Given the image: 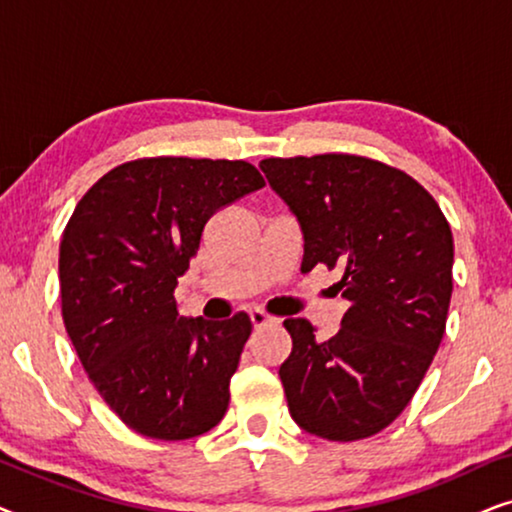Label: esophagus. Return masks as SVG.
Instances as JSON below:
<instances>
[{
  "mask_svg": "<svg viewBox=\"0 0 512 512\" xmlns=\"http://www.w3.org/2000/svg\"><path fill=\"white\" fill-rule=\"evenodd\" d=\"M249 317H251V324H254L256 331H261V328H268V326H277V324H279V319L268 317V314L261 312V310L249 312Z\"/></svg>",
  "mask_w": 512,
  "mask_h": 512,
  "instance_id": "1",
  "label": "esophagus"
}]
</instances>
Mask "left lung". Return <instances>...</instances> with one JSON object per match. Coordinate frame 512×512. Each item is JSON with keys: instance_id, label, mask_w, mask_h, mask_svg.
<instances>
[{"instance_id": "1", "label": "left lung", "mask_w": 512, "mask_h": 512, "mask_svg": "<svg viewBox=\"0 0 512 512\" xmlns=\"http://www.w3.org/2000/svg\"><path fill=\"white\" fill-rule=\"evenodd\" d=\"M258 167L303 233L300 270L340 268L349 300L331 340L303 317L284 321L293 349L279 377L293 422L342 443L373 436L410 403L443 340L450 223L415 179L375 160L326 153Z\"/></svg>"}]
</instances>
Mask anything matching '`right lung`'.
I'll use <instances>...</instances> for the list:
<instances>
[{
    "mask_svg": "<svg viewBox=\"0 0 512 512\" xmlns=\"http://www.w3.org/2000/svg\"><path fill=\"white\" fill-rule=\"evenodd\" d=\"M263 186L244 160H132L104 174L67 223V335L100 396L142 436L195 438L226 415L251 319L181 317L174 289L207 221Z\"/></svg>",
    "mask_w": 512,
    "mask_h": 512,
    "instance_id": "add662e5",
    "label": "right lung"
}]
</instances>
